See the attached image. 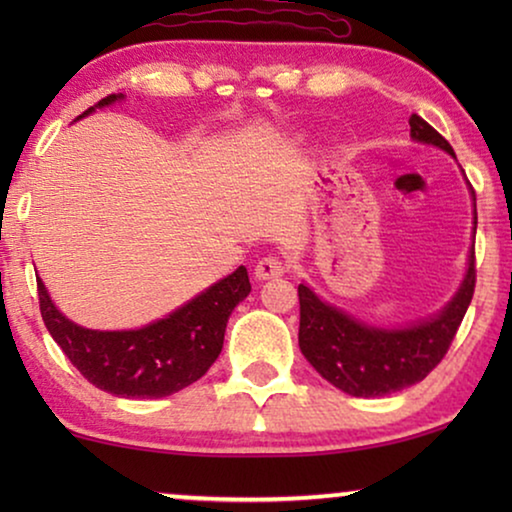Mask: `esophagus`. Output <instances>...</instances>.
<instances>
[{"label": "esophagus", "instance_id": "1", "mask_svg": "<svg viewBox=\"0 0 512 512\" xmlns=\"http://www.w3.org/2000/svg\"><path fill=\"white\" fill-rule=\"evenodd\" d=\"M286 270H289V265H286L282 258H279V256H265L256 263L254 275H256V279H275V277H282Z\"/></svg>", "mask_w": 512, "mask_h": 512}]
</instances>
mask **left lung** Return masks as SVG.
<instances>
[{
  "label": "left lung",
  "instance_id": "left-lung-1",
  "mask_svg": "<svg viewBox=\"0 0 512 512\" xmlns=\"http://www.w3.org/2000/svg\"><path fill=\"white\" fill-rule=\"evenodd\" d=\"M410 137L454 156L450 142L422 116H410ZM473 193V191H471ZM475 200V193H473ZM478 223V212H475ZM475 291V249L464 282L436 317L408 328H375L319 300L310 286H298V345L314 370L349 396L375 398L422 382L443 361Z\"/></svg>",
  "mask_w": 512,
  "mask_h": 512
}]
</instances>
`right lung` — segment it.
I'll return each instance as SVG.
<instances>
[{
  "instance_id": "obj_1",
  "label": "right lung",
  "mask_w": 512,
  "mask_h": 512,
  "mask_svg": "<svg viewBox=\"0 0 512 512\" xmlns=\"http://www.w3.org/2000/svg\"><path fill=\"white\" fill-rule=\"evenodd\" d=\"M109 95L97 107L121 100ZM95 107L83 111L88 116ZM79 116V118H83ZM41 319L76 370L97 389L121 398H163L198 382L219 359L230 312L249 296L247 268L209 286L165 319L137 331H90L53 305L37 277Z\"/></svg>"
}]
</instances>
